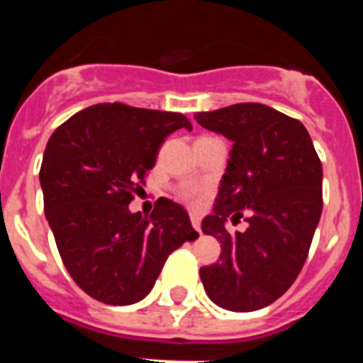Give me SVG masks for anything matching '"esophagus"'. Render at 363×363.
<instances>
[{
	"label": "esophagus",
	"instance_id": "34e87169",
	"mask_svg": "<svg viewBox=\"0 0 363 363\" xmlns=\"http://www.w3.org/2000/svg\"><path fill=\"white\" fill-rule=\"evenodd\" d=\"M191 223L192 227L198 230V233H201V221H200V216H196V214H191Z\"/></svg>",
	"mask_w": 363,
	"mask_h": 363
}]
</instances>
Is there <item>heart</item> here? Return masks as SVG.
I'll return each instance as SVG.
<instances>
[{"label": "heart", "instance_id": "heart-1", "mask_svg": "<svg viewBox=\"0 0 363 363\" xmlns=\"http://www.w3.org/2000/svg\"><path fill=\"white\" fill-rule=\"evenodd\" d=\"M205 187L196 182H187V184H182L178 187V196L185 201H191V203H196L203 198Z\"/></svg>", "mask_w": 363, "mask_h": 363}]
</instances>
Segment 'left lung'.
<instances>
[{"instance_id": "obj_1", "label": "left lung", "mask_w": 363, "mask_h": 363, "mask_svg": "<svg viewBox=\"0 0 363 363\" xmlns=\"http://www.w3.org/2000/svg\"><path fill=\"white\" fill-rule=\"evenodd\" d=\"M194 120L233 142L213 214L201 230L221 243L220 262L200 269L205 293L236 313L267 307L294 284L322 214V162L303 125L262 104H236ZM245 217V233L225 221Z\"/></svg>"}]
</instances>
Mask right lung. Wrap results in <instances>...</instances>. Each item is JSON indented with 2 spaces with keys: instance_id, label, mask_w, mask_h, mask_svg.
<instances>
[{
  "instance_id": "right-lung-1",
  "label": "right lung",
  "mask_w": 363,
  "mask_h": 363,
  "mask_svg": "<svg viewBox=\"0 0 363 363\" xmlns=\"http://www.w3.org/2000/svg\"><path fill=\"white\" fill-rule=\"evenodd\" d=\"M192 130L179 112L98 104L50 136L40 169L45 216L72 280L94 300L130 306L145 298L169 255L194 242L187 211L160 198L150 216L129 203L143 191L163 140Z\"/></svg>"
}]
</instances>
